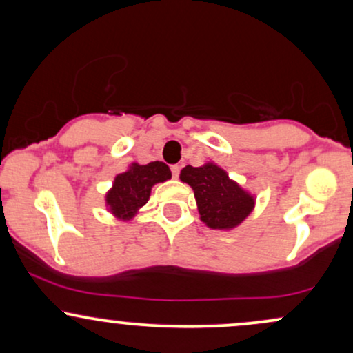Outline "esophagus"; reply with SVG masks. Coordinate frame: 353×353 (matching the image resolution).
Segmentation results:
<instances>
[{
  "label": "esophagus",
  "instance_id": "obj_1",
  "mask_svg": "<svg viewBox=\"0 0 353 353\" xmlns=\"http://www.w3.org/2000/svg\"><path fill=\"white\" fill-rule=\"evenodd\" d=\"M171 172H172V177H179L181 168L179 165H171Z\"/></svg>",
  "mask_w": 353,
  "mask_h": 353
}]
</instances>
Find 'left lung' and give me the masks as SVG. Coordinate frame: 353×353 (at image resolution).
Here are the masks:
<instances>
[{"mask_svg":"<svg viewBox=\"0 0 353 353\" xmlns=\"http://www.w3.org/2000/svg\"><path fill=\"white\" fill-rule=\"evenodd\" d=\"M181 181L194 189L202 222L210 229L236 228L254 208V197L216 164L185 165L181 171Z\"/></svg>","mask_w":353,"mask_h":353,"instance_id":"left-lung-1","label":"left lung"}]
</instances>
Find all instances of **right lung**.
<instances>
[{"mask_svg":"<svg viewBox=\"0 0 353 353\" xmlns=\"http://www.w3.org/2000/svg\"><path fill=\"white\" fill-rule=\"evenodd\" d=\"M168 179H171V169L161 161L145 165L132 164L129 171L116 176L112 189L106 196V204L114 216L131 219L148 202L152 185Z\"/></svg>","mask_w":353,"mask_h":353,"instance_id":"1","label":"right lung"}]
</instances>
